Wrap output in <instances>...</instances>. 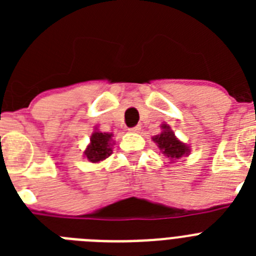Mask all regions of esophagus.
Wrapping results in <instances>:
<instances>
[{"mask_svg": "<svg viewBox=\"0 0 256 256\" xmlns=\"http://www.w3.org/2000/svg\"><path fill=\"white\" fill-rule=\"evenodd\" d=\"M140 130H141V126H132V128H130V132L132 133H138Z\"/></svg>", "mask_w": 256, "mask_h": 256, "instance_id": "esophagus-1", "label": "esophagus"}]
</instances>
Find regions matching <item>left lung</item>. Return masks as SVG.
Returning <instances> with one entry per match:
<instances>
[{
  "mask_svg": "<svg viewBox=\"0 0 256 256\" xmlns=\"http://www.w3.org/2000/svg\"><path fill=\"white\" fill-rule=\"evenodd\" d=\"M162 130L160 134L152 137V141L158 144L160 152L164 154L166 158L174 160V162L177 159H180L182 156L190 155L188 146L180 142L176 137V134H174V132L170 130V126L168 124H162Z\"/></svg>",
  "mask_w": 256,
  "mask_h": 256,
  "instance_id": "obj_1",
  "label": "left lung"
}]
</instances>
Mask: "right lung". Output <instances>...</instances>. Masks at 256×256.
<instances>
[{"label":"right lung","mask_w":256,"mask_h":256,"mask_svg":"<svg viewBox=\"0 0 256 256\" xmlns=\"http://www.w3.org/2000/svg\"><path fill=\"white\" fill-rule=\"evenodd\" d=\"M112 133L101 132L96 128L84 150V156L91 162H100L112 154Z\"/></svg>","instance_id":"right-lung-1"}]
</instances>
